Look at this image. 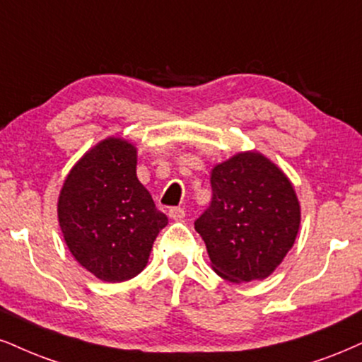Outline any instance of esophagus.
Wrapping results in <instances>:
<instances>
[{"label":"esophagus","instance_id":"34e87169","mask_svg":"<svg viewBox=\"0 0 362 362\" xmlns=\"http://www.w3.org/2000/svg\"><path fill=\"white\" fill-rule=\"evenodd\" d=\"M169 218H171V220H174V221H181L182 218L186 216V211L182 208H171L169 209Z\"/></svg>","mask_w":362,"mask_h":362}]
</instances>
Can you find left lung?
I'll list each match as a JSON object with an SVG mask.
<instances>
[{
  "label": "left lung",
  "mask_w": 362,
  "mask_h": 362,
  "mask_svg": "<svg viewBox=\"0 0 362 362\" xmlns=\"http://www.w3.org/2000/svg\"><path fill=\"white\" fill-rule=\"evenodd\" d=\"M209 181L211 204L194 230L211 269L233 284L270 276L300 228V203L287 174L258 151H243L215 164Z\"/></svg>",
  "instance_id": "1"
}]
</instances>
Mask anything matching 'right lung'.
I'll list each match as a JSON object with an SVG mask.
<instances>
[{
	"instance_id": "add662e5",
	"label": "right lung",
	"mask_w": 362,
	"mask_h": 362,
	"mask_svg": "<svg viewBox=\"0 0 362 362\" xmlns=\"http://www.w3.org/2000/svg\"><path fill=\"white\" fill-rule=\"evenodd\" d=\"M137 147L124 137L92 146L66 174L58 225L72 257L104 282L141 274L156 236L168 225L136 174Z\"/></svg>"
}]
</instances>
